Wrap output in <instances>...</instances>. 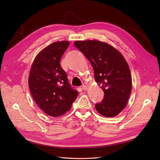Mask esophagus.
I'll use <instances>...</instances> for the list:
<instances>
[{"instance_id":"obj_1","label":"esophagus","mask_w":160,"mask_h":160,"mask_svg":"<svg viewBox=\"0 0 160 160\" xmlns=\"http://www.w3.org/2000/svg\"><path fill=\"white\" fill-rule=\"evenodd\" d=\"M82 88H83L84 90H87L88 88V84L87 82H84V83L82 84Z\"/></svg>"}]
</instances>
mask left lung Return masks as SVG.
I'll use <instances>...</instances> for the list:
<instances>
[{
    "label": "left lung",
    "mask_w": 160,
    "mask_h": 160,
    "mask_svg": "<svg viewBox=\"0 0 160 160\" xmlns=\"http://www.w3.org/2000/svg\"><path fill=\"white\" fill-rule=\"evenodd\" d=\"M76 47L90 61L94 78L104 92L102 101L95 105L106 117H114L123 110L132 91V77L126 60L110 44L98 40L74 42Z\"/></svg>",
    "instance_id": "left-lung-1"
}]
</instances>
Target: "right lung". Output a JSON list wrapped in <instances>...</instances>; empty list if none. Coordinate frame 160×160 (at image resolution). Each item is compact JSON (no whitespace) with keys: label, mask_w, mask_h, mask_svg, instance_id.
Masks as SVG:
<instances>
[{"label":"right lung","mask_w":160,"mask_h":160,"mask_svg":"<svg viewBox=\"0 0 160 160\" xmlns=\"http://www.w3.org/2000/svg\"><path fill=\"white\" fill-rule=\"evenodd\" d=\"M69 44L59 41L46 46L36 56L30 69V93L40 109L50 116L58 117L69 111L78 95L60 63Z\"/></svg>","instance_id":"add662e5"}]
</instances>
